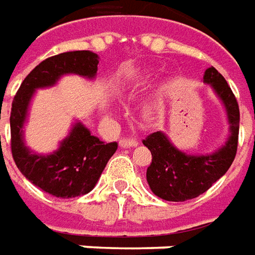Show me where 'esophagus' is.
<instances>
[{"mask_svg":"<svg viewBox=\"0 0 255 255\" xmlns=\"http://www.w3.org/2000/svg\"><path fill=\"white\" fill-rule=\"evenodd\" d=\"M138 141L136 138H122L119 140V147L121 148H130V147H136Z\"/></svg>","mask_w":255,"mask_h":255,"instance_id":"obj_1","label":"esophagus"}]
</instances>
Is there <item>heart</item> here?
<instances>
[{"label":"heart","mask_w":255,"mask_h":255,"mask_svg":"<svg viewBox=\"0 0 255 255\" xmlns=\"http://www.w3.org/2000/svg\"><path fill=\"white\" fill-rule=\"evenodd\" d=\"M145 77H147L145 76V73H137L136 76L133 77V80H131V82H133V86H134V87H140V86L145 82Z\"/></svg>","instance_id":"1"}]
</instances>
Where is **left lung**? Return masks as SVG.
<instances>
[{"instance_id":"1","label":"left lung","mask_w":255,"mask_h":255,"mask_svg":"<svg viewBox=\"0 0 255 255\" xmlns=\"http://www.w3.org/2000/svg\"><path fill=\"white\" fill-rule=\"evenodd\" d=\"M203 82L211 86L224 105L229 136L218 150L210 154H189L179 150L161 130L143 140L152 155L147 168V183L157 197L166 201H186L203 194L231 168L238 151L240 112L235 94L214 66L205 71Z\"/></svg>"}]
</instances>
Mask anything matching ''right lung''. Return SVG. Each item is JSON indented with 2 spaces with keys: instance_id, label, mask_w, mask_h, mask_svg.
I'll return each instance as SVG.
<instances>
[{
  "instance_id": "add662e5",
  "label": "right lung",
  "mask_w": 255,
  "mask_h": 255,
  "mask_svg": "<svg viewBox=\"0 0 255 255\" xmlns=\"http://www.w3.org/2000/svg\"><path fill=\"white\" fill-rule=\"evenodd\" d=\"M98 59L91 51H69L47 58L26 76L12 103L10 148L15 164L27 180L55 197L73 198L90 193L115 154L118 143L101 141L76 121L57 150L38 154L24 141L31 100L38 89L55 86L65 75L96 79Z\"/></svg>"
}]
</instances>
